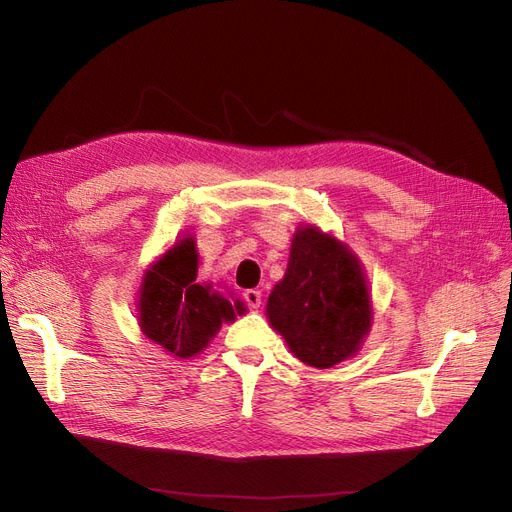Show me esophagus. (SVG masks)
Segmentation results:
<instances>
[{
  "label": "esophagus",
  "mask_w": 512,
  "mask_h": 512,
  "mask_svg": "<svg viewBox=\"0 0 512 512\" xmlns=\"http://www.w3.org/2000/svg\"><path fill=\"white\" fill-rule=\"evenodd\" d=\"M244 301H247L253 309H259L261 307V291H255V288H251V291H244Z\"/></svg>",
  "instance_id": "34e87169"
}]
</instances>
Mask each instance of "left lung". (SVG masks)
Returning a JSON list of instances; mask_svg holds the SVG:
<instances>
[{
	"mask_svg": "<svg viewBox=\"0 0 512 512\" xmlns=\"http://www.w3.org/2000/svg\"><path fill=\"white\" fill-rule=\"evenodd\" d=\"M265 311L288 349L314 368L353 358L374 318L362 261L314 224L297 228L284 278L272 288Z\"/></svg>",
	"mask_w": 512,
	"mask_h": 512,
	"instance_id": "1",
	"label": "left lung"
}]
</instances>
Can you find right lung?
I'll list each match as a JSON object with an SVG mask.
<instances>
[{
    "instance_id": "right-lung-1",
    "label": "right lung",
    "mask_w": 512,
    "mask_h": 512,
    "mask_svg": "<svg viewBox=\"0 0 512 512\" xmlns=\"http://www.w3.org/2000/svg\"><path fill=\"white\" fill-rule=\"evenodd\" d=\"M198 251L186 234L148 265L138 295L142 335L180 360L201 353L221 324L247 314L240 299H226L207 282H198ZM232 297V293H230Z\"/></svg>"
}]
</instances>
